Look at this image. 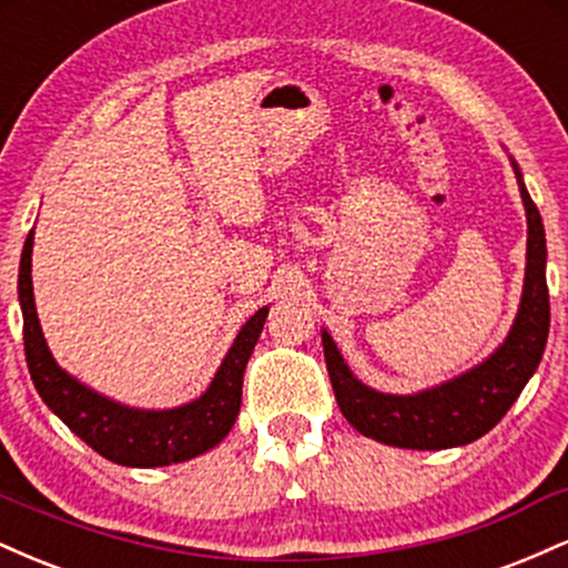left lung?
Segmentation results:
<instances>
[{"instance_id": "obj_1", "label": "left lung", "mask_w": 568, "mask_h": 568, "mask_svg": "<svg viewBox=\"0 0 568 568\" xmlns=\"http://www.w3.org/2000/svg\"><path fill=\"white\" fill-rule=\"evenodd\" d=\"M518 184L526 205V221H529L524 298H520L510 336L486 363L462 374L459 379L425 389V393L384 395L352 376L347 363L338 355L334 338L323 331L325 366H328L338 408L344 419L366 438L397 448H419V452L465 446L497 425L537 371L547 344V331H550V293H547L545 280L547 247L542 216L526 192L520 173Z\"/></svg>"}]
</instances>
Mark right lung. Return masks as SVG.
<instances>
[{"mask_svg":"<svg viewBox=\"0 0 568 568\" xmlns=\"http://www.w3.org/2000/svg\"><path fill=\"white\" fill-rule=\"evenodd\" d=\"M31 245H34V230L26 237L21 272H18L26 363H29L31 382L39 397L48 403L53 414L61 416L63 425L80 435L93 452L125 467H162L186 462L224 440L237 419L247 357L256 347L270 306H262L243 325L205 395L171 410L128 408L93 393L71 379L67 371L58 368L37 321L34 288H31Z\"/></svg>","mask_w":568,"mask_h":568,"instance_id":"obj_1","label":"right lung"}]
</instances>
